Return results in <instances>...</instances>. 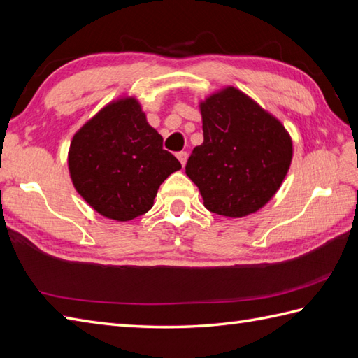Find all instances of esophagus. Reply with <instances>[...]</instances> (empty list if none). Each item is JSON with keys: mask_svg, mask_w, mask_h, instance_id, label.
Masks as SVG:
<instances>
[{"mask_svg": "<svg viewBox=\"0 0 358 358\" xmlns=\"http://www.w3.org/2000/svg\"><path fill=\"white\" fill-rule=\"evenodd\" d=\"M177 159L180 160V163H181L182 168H185V166H186V162H187V152H185V151L178 152V154H177Z\"/></svg>", "mask_w": 358, "mask_h": 358, "instance_id": "esophagus-1", "label": "esophagus"}]
</instances>
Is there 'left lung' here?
<instances>
[{
	"label": "left lung",
	"instance_id": "1",
	"mask_svg": "<svg viewBox=\"0 0 358 358\" xmlns=\"http://www.w3.org/2000/svg\"><path fill=\"white\" fill-rule=\"evenodd\" d=\"M204 141L186 164L207 210L243 218L278 192L293 159V140L273 114L235 87L199 102Z\"/></svg>",
	"mask_w": 358,
	"mask_h": 358
}]
</instances>
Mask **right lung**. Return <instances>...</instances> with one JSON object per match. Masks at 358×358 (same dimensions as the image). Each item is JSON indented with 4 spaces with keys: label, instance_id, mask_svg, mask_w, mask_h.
Here are the masks:
<instances>
[{
    "label": "right lung",
    "instance_id": "1",
    "mask_svg": "<svg viewBox=\"0 0 358 358\" xmlns=\"http://www.w3.org/2000/svg\"><path fill=\"white\" fill-rule=\"evenodd\" d=\"M180 169L134 96L105 105L82 124L69 149L74 189L97 213L114 221L146 213L162 182Z\"/></svg>",
    "mask_w": 358,
    "mask_h": 358
}]
</instances>
